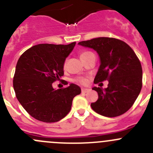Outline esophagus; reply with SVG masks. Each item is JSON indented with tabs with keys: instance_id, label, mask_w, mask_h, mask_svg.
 <instances>
[{
	"instance_id": "1",
	"label": "esophagus",
	"mask_w": 153,
	"mask_h": 153,
	"mask_svg": "<svg viewBox=\"0 0 153 153\" xmlns=\"http://www.w3.org/2000/svg\"><path fill=\"white\" fill-rule=\"evenodd\" d=\"M89 90H90V89H87V88H82V89H81V92H82L83 93H86V92H89Z\"/></svg>"
}]
</instances>
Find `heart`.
Here are the masks:
<instances>
[{"mask_svg": "<svg viewBox=\"0 0 153 153\" xmlns=\"http://www.w3.org/2000/svg\"><path fill=\"white\" fill-rule=\"evenodd\" d=\"M90 53L89 52H83V53L81 54V58H82V57L85 56V55H87V54ZM78 81H79L80 83H81V84H85V83L86 82V80L85 79V78H79V79L77 80Z\"/></svg>", "mask_w": 153, "mask_h": 153, "instance_id": "b5f03b06", "label": "heart"}]
</instances>
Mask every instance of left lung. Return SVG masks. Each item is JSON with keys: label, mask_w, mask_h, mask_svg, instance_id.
I'll return each instance as SVG.
<instances>
[{"label": "left lung", "mask_w": 153, "mask_h": 153, "mask_svg": "<svg viewBox=\"0 0 153 153\" xmlns=\"http://www.w3.org/2000/svg\"><path fill=\"white\" fill-rule=\"evenodd\" d=\"M78 45L94 49L99 56L94 83L109 80L106 88H92L98 92V99L91 104L92 109L109 118L125 113L142 87V68L134 51L124 41L106 37L81 41Z\"/></svg>", "instance_id": "left-lung-1"}]
</instances>
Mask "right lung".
Here are the masks:
<instances>
[{
    "label": "right lung",
    "mask_w": 153,
    "mask_h": 153,
    "mask_svg": "<svg viewBox=\"0 0 153 153\" xmlns=\"http://www.w3.org/2000/svg\"><path fill=\"white\" fill-rule=\"evenodd\" d=\"M75 46V42L68 45L38 44L18 59L14 90L20 104L35 119L47 123L60 121L70 111L74 97L81 94V88L75 84L64 89L52 86V83L64 75V62Z\"/></svg>",
    "instance_id": "1"
}]
</instances>
